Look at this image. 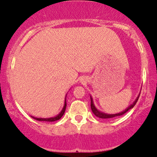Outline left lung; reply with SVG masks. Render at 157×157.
I'll return each mask as SVG.
<instances>
[{"instance_id":"8db88e82","label":"left lung","mask_w":157,"mask_h":157,"mask_svg":"<svg viewBox=\"0 0 157 157\" xmlns=\"http://www.w3.org/2000/svg\"><path fill=\"white\" fill-rule=\"evenodd\" d=\"M139 96H140V95L137 96V99H136V100L133 102V104H131L130 106H128V108L125 109V110L123 111V112H119V113H117V114H106V113H104V112H100V111H99L96 108V107H95L94 104H93V99H92V97L90 96V99H91V105H91L92 112H93V114H94L96 117H99V118H115V117H117V116H120V115H124V114L126 113L128 110H130L131 109H132L133 107L135 105V104L137 103V100H138Z\"/></svg>"}]
</instances>
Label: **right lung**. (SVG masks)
<instances>
[{
    "label": "right lung",
    "mask_w": 157,
    "mask_h": 157,
    "mask_svg": "<svg viewBox=\"0 0 157 157\" xmlns=\"http://www.w3.org/2000/svg\"><path fill=\"white\" fill-rule=\"evenodd\" d=\"M66 106H67V103H66V99H65V102H64V105L63 107L62 110L61 112L58 114V115H56L55 117H52V118H36V117L32 116V118H33L34 119L38 120V121H58L59 120L61 117L63 116V115L64 114V112H65L66 109Z\"/></svg>",
    "instance_id": "obj_1"
}]
</instances>
